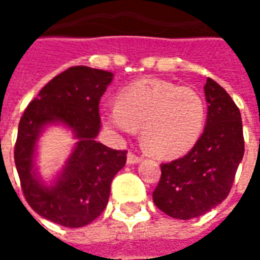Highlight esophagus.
Instances as JSON below:
<instances>
[{
	"instance_id": "1",
	"label": "esophagus",
	"mask_w": 260,
	"mask_h": 260,
	"mask_svg": "<svg viewBox=\"0 0 260 260\" xmlns=\"http://www.w3.org/2000/svg\"><path fill=\"white\" fill-rule=\"evenodd\" d=\"M142 160L139 156L134 155V153H128V156H126V163L128 165H136V163H139V161Z\"/></svg>"
}]
</instances>
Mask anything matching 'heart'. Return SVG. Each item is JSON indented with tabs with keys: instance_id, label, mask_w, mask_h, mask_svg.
I'll list each match as a JSON object with an SVG mask.
<instances>
[{
	"instance_id": "b5f03b06",
	"label": "heart",
	"mask_w": 260,
	"mask_h": 260,
	"mask_svg": "<svg viewBox=\"0 0 260 260\" xmlns=\"http://www.w3.org/2000/svg\"><path fill=\"white\" fill-rule=\"evenodd\" d=\"M103 122L118 136H134L153 155L172 159L187 153L206 126L207 107L199 92L160 79H142L118 92L117 104L101 111Z\"/></svg>"
}]
</instances>
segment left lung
<instances>
[{"label": "left lung", "mask_w": 260, "mask_h": 260, "mask_svg": "<svg viewBox=\"0 0 260 260\" xmlns=\"http://www.w3.org/2000/svg\"><path fill=\"white\" fill-rule=\"evenodd\" d=\"M207 121L203 135L180 159L163 163L153 191L156 207L177 219L204 215L231 191L245 150L241 112L218 83L204 86Z\"/></svg>", "instance_id": "1"}]
</instances>
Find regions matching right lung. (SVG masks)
<instances>
[{
	"label": "right lung",
	"instance_id": "right-lung-1",
	"mask_svg": "<svg viewBox=\"0 0 260 260\" xmlns=\"http://www.w3.org/2000/svg\"><path fill=\"white\" fill-rule=\"evenodd\" d=\"M111 72L76 66L57 74L23 112L15 143V166L30 208L52 222L80 228L99 217L110 199L114 176L125 166L126 150L95 141L100 99L111 84ZM61 124L76 139L60 172L49 182L40 177L37 142L48 126Z\"/></svg>",
	"mask_w": 260,
	"mask_h": 260
}]
</instances>
